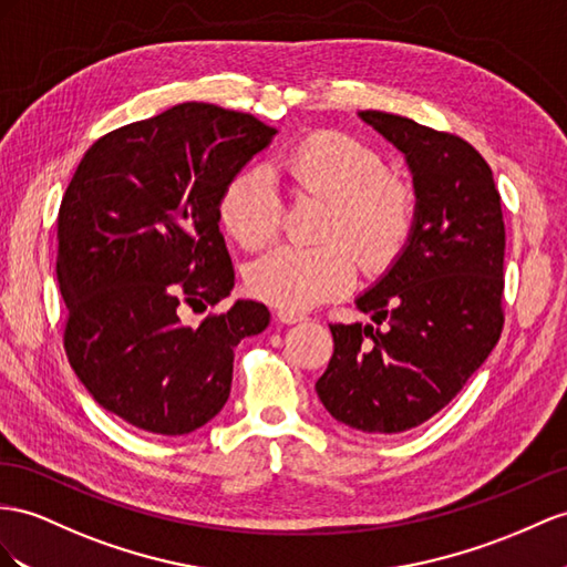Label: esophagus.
I'll return each mask as SVG.
<instances>
[{
	"label": "esophagus",
	"mask_w": 567,
	"mask_h": 567,
	"mask_svg": "<svg viewBox=\"0 0 567 567\" xmlns=\"http://www.w3.org/2000/svg\"><path fill=\"white\" fill-rule=\"evenodd\" d=\"M275 318H278L280 323H287V326H292V323H299V321H303V313H299V311H289V309H280L278 313H275Z\"/></svg>",
	"instance_id": "34e87169"
}]
</instances>
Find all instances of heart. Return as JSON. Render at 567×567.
<instances>
[{
  "label": "heart",
  "instance_id": "b5f03b06",
  "mask_svg": "<svg viewBox=\"0 0 567 567\" xmlns=\"http://www.w3.org/2000/svg\"><path fill=\"white\" fill-rule=\"evenodd\" d=\"M275 169L299 196L328 200L321 246H278L246 272L251 295L280 309H309L340 297L369 270L393 264L416 225V188L371 145L342 132H313L275 157ZM220 220L246 249L275 239L282 200L268 169H239L220 194ZM358 254L354 255L353 251Z\"/></svg>",
  "mask_w": 567,
  "mask_h": 567
}]
</instances>
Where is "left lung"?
<instances>
[{"instance_id":"8db88e82","label":"left lung","mask_w":567,"mask_h":567,"mask_svg":"<svg viewBox=\"0 0 567 567\" xmlns=\"http://www.w3.org/2000/svg\"><path fill=\"white\" fill-rule=\"evenodd\" d=\"M361 120L408 155L416 225L395 266L357 299L375 326H330L316 393L347 426L402 433L441 412L501 340L505 223L474 145L400 114L364 110Z\"/></svg>"}]
</instances>
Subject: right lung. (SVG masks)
<instances>
[{
	"instance_id": "right-lung-1",
	"label": "right lung",
	"mask_w": 567,
	"mask_h": 567,
	"mask_svg": "<svg viewBox=\"0 0 567 567\" xmlns=\"http://www.w3.org/2000/svg\"><path fill=\"white\" fill-rule=\"evenodd\" d=\"M272 136L254 114L182 103L97 138L71 177L56 215L64 352L126 424H208L229 398L235 347L266 330L258 301L215 311L235 287L217 203ZM186 306L212 313L188 327Z\"/></svg>"
}]
</instances>
